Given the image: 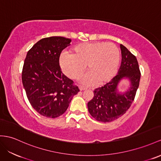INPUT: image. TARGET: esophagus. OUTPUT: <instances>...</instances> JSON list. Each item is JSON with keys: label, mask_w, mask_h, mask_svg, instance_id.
I'll use <instances>...</instances> for the list:
<instances>
[{"label": "esophagus", "mask_w": 161, "mask_h": 161, "mask_svg": "<svg viewBox=\"0 0 161 161\" xmlns=\"http://www.w3.org/2000/svg\"><path fill=\"white\" fill-rule=\"evenodd\" d=\"M79 88H80V90H81V91H82V90H86V88L83 87V86H79Z\"/></svg>", "instance_id": "obj_1"}]
</instances>
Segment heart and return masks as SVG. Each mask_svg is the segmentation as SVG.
Returning <instances> with one entry per match:
<instances>
[{
	"instance_id": "obj_1",
	"label": "heart",
	"mask_w": 161,
	"mask_h": 161,
	"mask_svg": "<svg viewBox=\"0 0 161 161\" xmlns=\"http://www.w3.org/2000/svg\"><path fill=\"white\" fill-rule=\"evenodd\" d=\"M120 60V50L112 43H85L76 46L72 53H63L60 57V66L67 77L77 79L87 65L89 71L81 78V83L103 84L116 75Z\"/></svg>"
}]
</instances>
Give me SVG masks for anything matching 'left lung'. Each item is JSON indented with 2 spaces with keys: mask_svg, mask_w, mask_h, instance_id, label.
<instances>
[{
  "mask_svg": "<svg viewBox=\"0 0 161 161\" xmlns=\"http://www.w3.org/2000/svg\"><path fill=\"white\" fill-rule=\"evenodd\" d=\"M120 49L122 62L118 74L101 88L94 90L93 98L88 103L89 113L99 122H112L125 114L133 102L139 87L141 73L137 60L122 44ZM122 80L130 83L123 92L118 89Z\"/></svg>",
  "mask_w": 161,
  "mask_h": 161,
  "instance_id": "8db88e82",
  "label": "left lung"
}]
</instances>
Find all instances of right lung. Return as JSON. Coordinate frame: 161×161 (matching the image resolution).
<instances>
[{
  "mask_svg": "<svg viewBox=\"0 0 161 161\" xmlns=\"http://www.w3.org/2000/svg\"><path fill=\"white\" fill-rule=\"evenodd\" d=\"M71 41L63 36L41 39L28 52L24 60L22 80L27 98L32 108L47 118L63 114L80 91L62 73L59 65L60 53Z\"/></svg>",
  "mask_w": 161,
  "mask_h": 161,
  "instance_id": "add662e5",
  "label": "right lung"
}]
</instances>
